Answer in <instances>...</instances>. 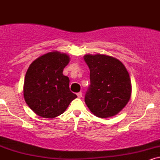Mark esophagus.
<instances>
[{
  "label": "esophagus",
  "instance_id": "esophagus-1",
  "mask_svg": "<svg viewBox=\"0 0 160 160\" xmlns=\"http://www.w3.org/2000/svg\"><path fill=\"white\" fill-rule=\"evenodd\" d=\"M77 95H78V98H81L82 97V92H78V93H77Z\"/></svg>",
  "mask_w": 160,
  "mask_h": 160
}]
</instances>
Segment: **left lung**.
<instances>
[{"label": "left lung", "instance_id": "left-lung-1", "mask_svg": "<svg viewBox=\"0 0 160 160\" xmlns=\"http://www.w3.org/2000/svg\"><path fill=\"white\" fill-rule=\"evenodd\" d=\"M83 59L90 71V86L85 96L89 111L101 118L117 115L127 104L132 83L125 65L104 54H86Z\"/></svg>", "mask_w": 160, "mask_h": 160}]
</instances>
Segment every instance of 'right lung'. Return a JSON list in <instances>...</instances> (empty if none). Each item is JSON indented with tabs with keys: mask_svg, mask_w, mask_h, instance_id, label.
Masks as SVG:
<instances>
[{
	"mask_svg": "<svg viewBox=\"0 0 160 160\" xmlns=\"http://www.w3.org/2000/svg\"><path fill=\"white\" fill-rule=\"evenodd\" d=\"M69 62L68 54L52 51L38 57L29 66L24 80L23 95L37 115L55 118L78 97L70 91L69 78L62 73Z\"/></svg>",
	"mask_w": 160,
	"mask_h": 160,
	"instance_id": "obj_1",
	"label": "right lung"
}]
</instances>
